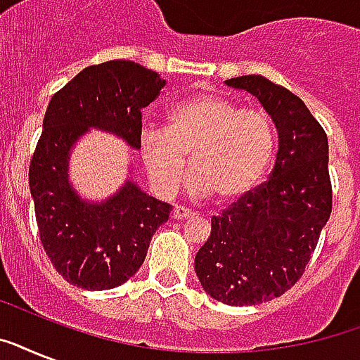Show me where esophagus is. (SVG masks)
I'll use <instances>...</instances> for the list:
<instances>
[{
	"instance_id": "34e87169",
	"label": "esophagus",
	"mask_w": 360,
	"mask_h": 360,
	"mask_svg": "<svg viewBox=\"0 0 360 360\" xmlns=\"http://www.w3.org/2000/svg\"><path fill=\"white\" fill-rule=\"evenodd\" d=\"M194 211H192V209H186V207H183V205H177V207L174 209V217L177 220H186V219H192V217H194Z\"/></svg>"
}]
</instances>
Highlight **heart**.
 Masks as SVG:
<instances>
[{
    "label": "heart",
    "mask_w": 360,
    "mask_h": 360,
    "mask_svg": "<svg viewBox=\"0 0 360 360\" xmlns=\"http://www.w3.org/2000/svg\"><path fill=\"white\" fill-rule=\"evenodd\" d=\"M274 146L267 114L239 108L214 93H198L174 104L166 129L146 127L138 140L141 162L162 196L179 188L188 155V192H217L222 202L243 198L262 181L273 162Z\"/></svg>",
    "instance_id": "obj_1"
}]
</instances>
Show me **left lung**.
Masks as SVG:
<instances>
[{
	"mask_svg": "<svg viewBox=\"0 0 360 360\" xmlns=\"http://www.w3.org/2000/svg\"><path fill=\"white\" fill-rule=\"evenodd\" d=\"M262 103L278 153L269 181L211 219L194 269L202 288L230 307L271 301L304 273L333 209L329 141L301 98L259 75L226 80Z\"/></svg>",
	"mask_w": 360,
	"mask_h": 360,
	"instance_id": "1",
	"label": "left lung"
}]
</instances>
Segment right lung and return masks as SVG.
<instances>
[{
  "label": "right lung",
  "mask_w": 360,
  "mask_h": 360,
  "mask_svg": "<svg viewBox=\"0 0 360 360\" xmlns=\"http://www.w3.org/2000/svg\"><path fill=\"white\" fill-rule=\"evenodd\" d=\"M166 86L134 61H106L78 72L48 104L30 164V191L44 252L67 282L82 290L117 288L141 267L172 205L127 179L114 196L89 202L69 181L72 147L91 129L140 149L141 110Z\"/></svg>",
  "instance_id": "right-lung-1"
}]
</instances>
